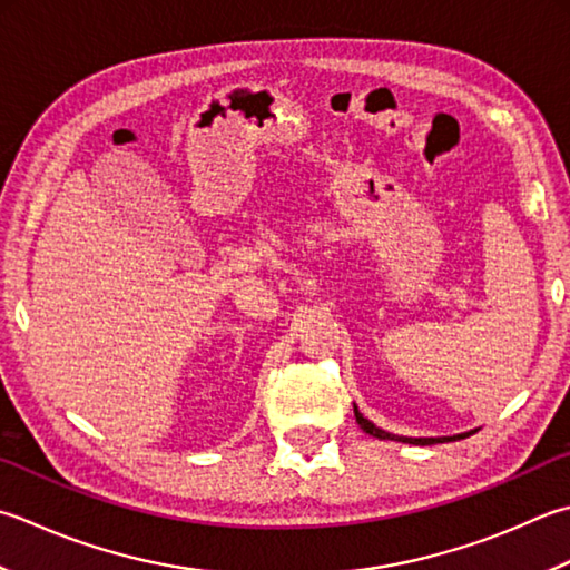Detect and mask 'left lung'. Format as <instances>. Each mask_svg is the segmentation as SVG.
Listing matches in <instances>:
<instances>
[{
	"mask_svg": "<svg viewBox=\"0 0 570 570\" xmlns=\"http://www.w3.org/2000/svg\"><path fill=\"white\" fill-rule=\"evenodd\" d=\"M355 422H358L363 432L373 434V438H377V440H397V442H407V444H438V442L464 440V438H470V434H474V432H466V434H454V438H397V434H390V432H385L381 428H375L373 422L365 420L358 410H355Z\"/></svg>",
	"mask_w": 570,
	"mask_h": 570,
	"instance_id": "obj_1",
	"label": "left lung"
}]
</instances>
